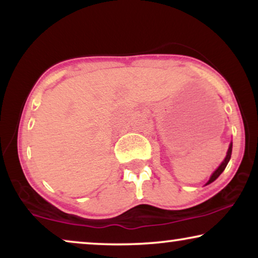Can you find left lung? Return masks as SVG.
<instances>
[{
  "label": "left lung",
  "instance_id": "obj_1",
  "mask_svg": "<svg viewBox=\"0 0 258 258\" xmlns=\"http://www.w3.org/2000/svg\"><path fill=\"white\" fill-rule=\"evenodd\" d=\"M231 151H232V143H230V146H229V149H228V154H227V156H225V158H224V161L222 162L221 163V165L220 167H218L216 170L214 171V174L211 175V177H210V179L209 181H208V183L207 184H209V183H211V182H214L215 179H216L218 176H220L222 172L224 171V169H225V167H227V164L229 163V161H230V157H231Z\"/></svg>",
  "mask_w": 258,
  "mask_h": 258
}]
</instances>
